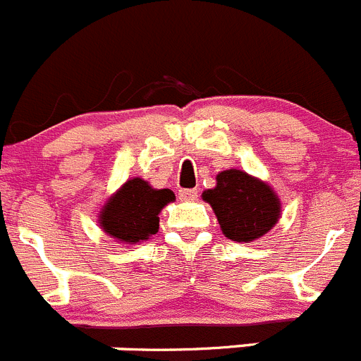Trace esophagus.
<instances>
[{"mask_svg": "<svg viewBox=\"0 0 361 361\" xmlns=\"http://www.w3.org/2000/svg\"><path fill=\"white\" fill-rule=\"evenodd\" d=\"M178 196H180V200H183V201L196 200V197H197V188H181V190L178 192Z\"/></svg>", "mask_w": 361, "mask_h": 361, "instance_id": "esophagus-1", "label": "esophagus"}]
</instances>
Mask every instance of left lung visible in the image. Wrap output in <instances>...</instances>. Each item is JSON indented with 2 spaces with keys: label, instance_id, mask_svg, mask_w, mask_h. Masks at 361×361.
Masks as SVG:
<instances>
[{
  "label": "left lung",
  "instance_id": "obj_1",
  "mask_svg": "<svg viewBox=\"0 0 361 361\" xmlns=\"http://www.w3.org/2000/svg\"><path fill=\"white\" fill-rule=\"evenodd\" d=\"M203 200L212 204L222 233L235 242H251L267 233L279 219V201L264 181L230 169L217 176V187Z\"/></svg>",
  "mask_w": 361,
  "mask_h": 361
}]
</instances>
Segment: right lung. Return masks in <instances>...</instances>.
<instances>
[{"label":"right lung","instance_id":"1","mask_svg":"<svg viewBox=\"0 0 361 361\" xmlns=\"http://www.w3.org/2000/svg\"><path fill=\"white\" fill-rule=\"evenodd\" d=\"M174 201L169 188L149 187L140 178L126 181L101 212V228L110 237L126 244L146 240L158 231V214Z\"/></svg>","mask_w":361,"mask_h":361}]
</instances>
